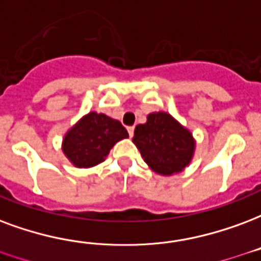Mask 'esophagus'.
<instances>
[{"label": "esophagus", "mask_w": 261, "mask_h": 261, "mask_svg": "<svg viewBox=\"0 0 261 261\" xmlns=\"http://www.w3.org/2000/svg\"><path fill=\"white\" fill-rule=\"evenodd\" d=\"M127 131H128V136H130V137L134 136V125H130V127H127Z\"/></svg>", "instance_id": "34e87169"}]
</instances>
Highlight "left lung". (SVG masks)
Segmentation results:
<instances>
[{
    "label": "left lung",
    "mask_w": 261,
    "mask_h": 261,
    "mask_svg": "<svg viewBox=\"0 0 261 261\" xmlns=\"http://www.w3.org/2000/svg\"><path fill=\"white\" fill-rule=\"evenodd\" d=\"M133 142L149 169L160 175L182 171L194 158L196 145L192 133L166 112L149 113L146 123L136 127Z\"/></svg>",
    "instance_id": "1"
}]
</instances>
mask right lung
I'll list each match as a JSON object with an SVG mask.
<instances>
[{
  "label": "right lung",
  "mask_w": 261,
  "mask_h": 261,
  "mask_svg": "<svg viewBox=\"0 0 261 261\" xmlns=\"http://www.w3.org/2000/svg\"><path fill=\"white\" fill-rule=\"evenodd\" d=\"M124 138H128V133L120 121L90 112L65 134L62 150L71 165L88 169L103 162L116 142Z\"/></svg>",
  "instance_id": "right-lung-1"
}]
</instances>
